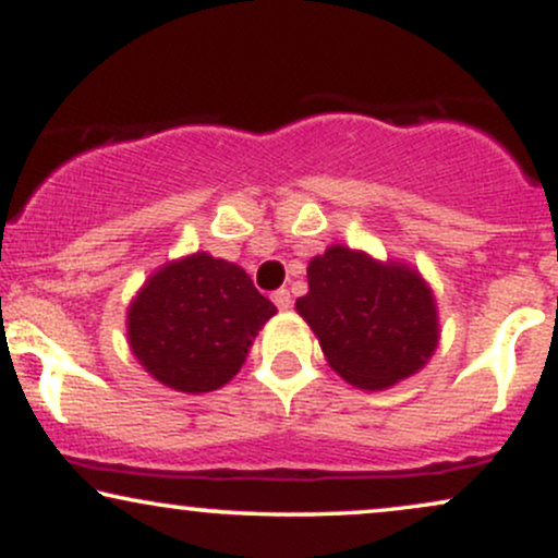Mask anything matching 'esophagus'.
I'll list each match as a JSON object with an SVG mask.
<instances>
[{"instance_id":"obj_1","label":"esophagus","mask_w":558,"mask_h":558,"mask_svg":"<svg viewBox=\"0 0 558 558\" xmlns=\"http://www.w3.org/2000/svg\"><path fill=\"white\" fill-rule=\"evenodd\" d=\"M272 301H275V306H278V310H291V304H293V299H291V293L286 291V288H280V291H275L272 293Z\"/></svg>"}]
</instances>
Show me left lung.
<instances>
[{
  "label": "left lung",
  "mask_w": 558,
  "mask_h": 558,
  "mask_svg": "<svg viewBox=\"0 0 558 558\" xmlns=\"http://www.w3.org/2000/svg\"><path fill=\"white\" fill-rule=\"evenodd\" d=\"M306 280L296 312L345 383L386 390L430 362L440 341L438 304L412 265L332 243L312 257Z\"/></svg>",
  "instance_id": "1"
}]
</instances>
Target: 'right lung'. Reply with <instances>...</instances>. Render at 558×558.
Segmentation results:
<instances>
[{
  "instance_id": "1",
  "label": "right lung",
  "mask_w": 558,
  "mask_h": 558,
  "mask_svg": "<svg viewBox=\"0 0 558 558\" xmlns=\"http://www.w3.org/2000/svg\"><path fill=\"white\" fill-rule=\"evenodd\" d=\"M275 304L246 270L207 252L165 262L128 304V345L157 383L209 393L239 375Z\"/></svg>"
}]
</instances>
